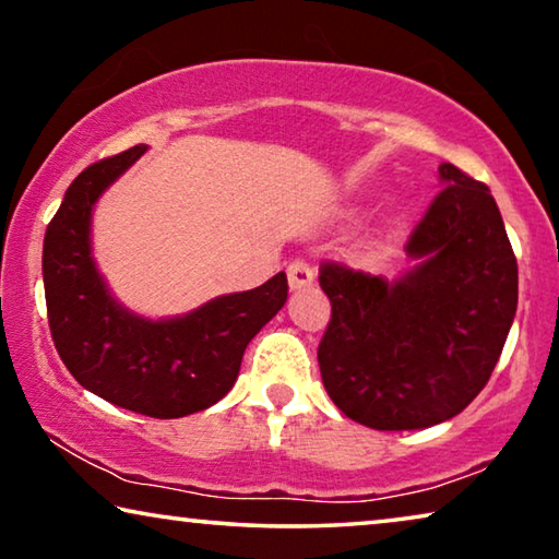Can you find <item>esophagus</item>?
I'll return each instance as SVG.
<instances>
[{
	"label": "esophagus",
	"mask_w": 559,
	"mask_h": 559,
	"mask_svg": "<svg viewBox=\"0 0 559 559\" xmlns=\"http://www.w3.org/2000/svg\"><path fill=\"white\" fill-rule=\"evenodd\" d=\"M288 286L290 290L311 288L313 286V269L306 259H296L288 263Z\"/></svg>",
	"instance_id": "obj_1"
}]
</instances>
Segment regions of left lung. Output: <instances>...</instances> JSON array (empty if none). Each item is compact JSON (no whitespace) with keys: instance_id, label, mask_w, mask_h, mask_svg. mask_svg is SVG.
I'll return each instance as SVG.
<instances>
[{"instance_id":"1","label":"left lung","mask_w":559,"mask_h":559,"mask_svg":"<svg viewBox=\"0 0 559 559\" xmlns=\"http://www.w3.org/2000/svg\"><path fill=\"white\" fill-rule=\"evenodd\" d=\"M397 281L321 263L331 321L318 366L331 401L373 430L455 418L490 380L518 311V261L483 181L440 164Z\"/></svg>"}]
</instances>
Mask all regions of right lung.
Listing matches in <instances>:
<instances>
[{
	"label": "right lung",
	"mask_w": 559,
	"mask_h": 559,
	"mask_svg": "<svg viewBox=\"0 0 559 559\" xmlns=\"http://www.w3.org/2000/svg\"><path fill=\"white\" fill-rule=\"evenodd\" d=\"M146 146L86 166L44 234L41 273L51 341L79 385L148 418H183L231 391L246 345L288 298L286 273L197 311L148 321L111 298L92 259V211Z\"/></svg>",
	"instance_id": "obj_1"
}]
</instances>
